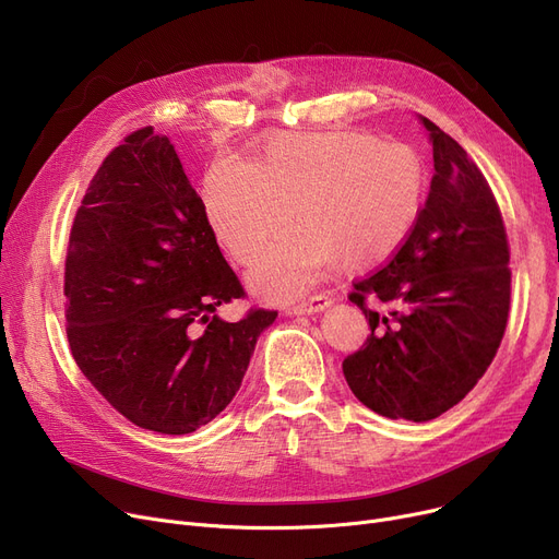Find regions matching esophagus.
I'll use <instances>...</instances> for the list:
<instances>
[{
	"mask_svg": "<svg viewBox=\"0 0 559 559\" xmlns=\"http://www.w3.org/2000/svg\"><path fill=\"white\" fill-rule=\"evenodd\" d=\"M331 304H333V301H331V297H326V295H317V297H310V299H308V301H304V304H297V306L287 308L285 312H287L289 317H299V314H314V312L326 310Z\"/></svg>",
	"mask_w": 559,
	"mask_h": 559,
	"instance_id": "esophagus-1",
	"label": "esophagus"
}]
</instances>
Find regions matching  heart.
Masks as SVG:
<instances>
[{"mask_svg": "<svg viewBox=\"0 0 559 559\" xmlns=\"http://www.w3.org/2000/svg\"><path fill=\"white\" fill-rule=\"evenodd\" d=\"M428 169L415 146L360 131L283 133L258 160L219 158L205 174L203 205L217 242L249 272L255 295L297 299L335 262L367 270L392 258L417 226Z\"/></svg>", "mask_w": 559, "mask_h": 559, "instance_id": "1", "label": "heart"}]
</instances>
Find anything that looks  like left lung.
Here are the masks:
<instances>
[{"label": "left lung", "mask_w": 559, "mask_h": 559, "mask_svg": "<svg viewBox=\"0 0 559 559\" xmlns=\"http://www.w3.org/2000/svg\"><path fill=\"white\" fill-rule=\"evenodd\" d=\"M419 120L432 144L430 192L401 249L348 295L371 335L342 362L360 403L407 421H430L474 390L501 346L512 283L503 217L483 171ZM369 294L395 306L390 320L366 308Z\"/></svg>", "instance_id": "left-lung-1"}]
</instances>
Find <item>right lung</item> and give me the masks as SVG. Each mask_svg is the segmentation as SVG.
Here are the masks:
<instances>
[{
  "label": "right lung",
  "instance_id": "obj_1",
  "mask_svg": "<svg viewBox=\"0 0 559 559\" xmlns=\"http://www.w3.org/2000/svg\"><path fill=\"white\" fill-rule=\"evenodd\" d=\"M68 342L93 388L129 421L188 435L240 390L278 312L224 321L245 289L167 135L133 131L76 211L66 260ZM204 324V331L195 329Z\"/></svg>",
  "mask_w": 559,
  "mask_h": 559
}]
</instances>
